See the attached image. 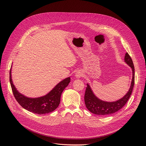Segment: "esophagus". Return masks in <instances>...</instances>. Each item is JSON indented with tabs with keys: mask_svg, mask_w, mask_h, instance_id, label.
<instances>
[{
	"mask_svg": "<svg viewBox=\"0 0 146 146\" xmlns=\"http://www.w3.org/2000/svg\"><path fill=\"white\" fill-rule=\"evenodd\" d=\"M82 76H83V74H82V73L81 72V71H80V70L77 71V72H76V75H75V76H76V78H80V77H82Z\"/></svg>",
	"mask_w": 146,
	"mask_h": 146,
	"instance_id": "1",
	"label": "esophagus"
}]
</instances>
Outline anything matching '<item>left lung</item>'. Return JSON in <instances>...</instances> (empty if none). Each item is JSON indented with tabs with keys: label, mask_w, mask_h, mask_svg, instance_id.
Instances as JSON below:
<instances>
[{
	"label": "left lung",
	"mask_w": 146,
	"mask_h": 146,
	"mask_svg": "<svg viewBox=\"0 0 146 146\" xmlns=\"http://www.w3.org/2000/svg\"><path fill=\"white\" fill-rule=\"evenodd\" d=\"M124 60L132 68L133 73L131 84L128 92L123 98L115 102H105L99 99L94 95L90 86L87 84L84 95V102L86 108L92 113L102 115L113 114L121 109L129 99L135 83V68L133 61L128 52L125 54Z\"/></svg>",
	"instance_id": "1"
}]
</instances>
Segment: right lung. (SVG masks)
Here are the masks:
<instances>
[{"label": "right lung", "instance_id": "1", "mask_svg": "<svg viewBox=\"0 0 146 146\" xmlns=\"http://www.w3.org/2000/svg\"><path fill=\"white\" fill-rule=\"evenodd\" d=\"M11 68L10 70V82L13 95L19 105L24 109L37 114H44L55 110L59 106L61 94L70 82L68 77L61 81L45 96L30 98L20 94L15 88L11 79Z\"/></svg>", "mask_w": 146, "mask_h": 146}]
</instances>
